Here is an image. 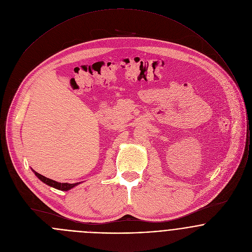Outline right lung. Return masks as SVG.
<instances>
[{"label": "right lung", "instance_id": "obj_1", "mask_svg": "<svg viewBox=\"0 0 252 252\" xmlns=\"http://www.w3.org/2000/svg\"><path fill=\"white\" fill-rule=\"evenodd\" d=\"M34 172H35V171H34ZM35 175H36V177H37L39 180H41L42 182L46 183L47 185L52 186V187H54V188H56V189H59V190H63V191H68V190L72 189V187H74V186H76L77 184L80 183V182L72 183V184H71V183H61V182H57V181H55V180L47 179V178L41 176L40 174H38V173H36V172H35Z\"/></svg>", "mask_w": 252, "mask_h": 252}]
</instances>
